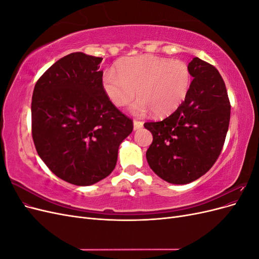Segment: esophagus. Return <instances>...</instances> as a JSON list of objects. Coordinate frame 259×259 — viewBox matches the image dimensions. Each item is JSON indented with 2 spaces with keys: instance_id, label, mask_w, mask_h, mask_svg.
<instances>
[{
  "instance_id": "34e87169",
  "label": "esophagus",
  "mask_w": 259,
  "mask_h": 259,
  "mask_svg": "<svg viewBox=\"0 0 259 259\" xmlns=\"http://www.w3.org/2000/svg\"><path fill=\"white\" fill-rule=\"evenodd\" d=\"M133 124H134V131H137L139 128H142L143 125H144V123L142 121H138V120H134Z\"/></svg>"
}]
</instances>
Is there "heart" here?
I'll return each instance as SVG.
<instances>
[{
    "instance_id": "obj_1",
    "label": "heart",
    "mask_w": 259,
    "mask_h": 259,
    "mask_svg": "<svg viewBox=\"0 0 259 259\" xmlns=\"http://www.w3.org/2000/svg\"><path fill=\"white\" fill-rule=\"evenodd\" d=\"M108 69L103 75V90L116 107L128 105L134 114L149 110L161 116L173 112L183 103L190 88L189 68L182 60H169L152 55L126 57Z\"/></svg>"
}]
</instances>
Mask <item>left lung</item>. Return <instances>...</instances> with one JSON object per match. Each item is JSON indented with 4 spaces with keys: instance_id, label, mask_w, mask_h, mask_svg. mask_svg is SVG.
Returning <instances> with one entry per match:
<instances>
[{
    "instance_id": "obj_1",
    "label": "left lung",
    "mask_w": 259,
    "mask_h": 259,
    "mask_svg": "<svg viewBox=\"0 0 259 259\" xmlns=\"http://www.w3.org/2000/svg\"><path fill=\"white\" fill-rule=\"evenodd\" d=\"M193 80L177 110L160 122H147L152 144L146 152L149 166L165 182L185 185L214 165L225 143L230 103L218 70L194 57L188 65Z\"/></svg>"
}]
</instances>
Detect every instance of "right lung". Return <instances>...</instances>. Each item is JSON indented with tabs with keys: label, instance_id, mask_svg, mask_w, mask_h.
Masks as SVG:
<instances>
[{
	"label": "right lung",
	"instance_id": "obj_1",
	"mask_svg": "<svg viewBox=\"0 0 259 259\" xmlns=\"http://www.w3.org/2000/svg\"><path fill=\"white\" fill-rule=\"evenodd\" d=\"M101 57L71 53L36 82L32 138L37 154L57 177L91 186L112 173L117 150L133 121L117 110L103 90Z\"/></svg>",
	"mask_w": 259,
	"mask_h": 259
}]
</instances>
